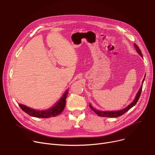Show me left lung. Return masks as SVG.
<instances>
[{
  "mask_svg": "<svg viewBox=\"0 0 155 155\" xmlns=\"http://www.w3.org/2000/svg\"><path fill=\"white\" fill-rule=\"evenodd\" d=\"M134 46L136 48V50L138 52V53L140 55V56L141 57L143 58V55H142V52L141 51H140V49H139V48L138 47V46L136 45V44H134ZM143 81H144V79L142 81V85H141V87H140L139 91H138L136 96H135V100L132 101V103H130L128 106H127L125 108L122 109V110H117V111H101V110H96L95 108H94L91 104H90V107L91 108V110H93L95 113L99 116H101V117H119V116H121L122 114H125L126 112H127L130 109H131L133 106H134L137 101H138L139 100V97L140 96V94H141V93H142V86H143Z\"/></svg>",
  "mask_w": 155,
  "mask_h": 155,
  "instance_id": "8db88e82",
  "label": "left lung"
}]
</instances>
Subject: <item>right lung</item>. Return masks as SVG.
I'll return each mask as SVG.
<instances>
[{
  "mask_svg": "<svg viewBox=\"0 0 155 155\" xmlns=\"http://www.w3.org/2000/svg\"><path fill=\"white\" fill-rule=\"evenodd\" d=\"M68 90H67L65 93L63 94L62 97L60 99L59 102L56 103L53 107H51L47 110H36L35 109H31L29 107H27L25 105L19 104L20 107L26 114L35 117L39 118H49L51 117H55L60 114L62 110H64L65 103H66V97L68 94Z\"/></svg>",
  "mask_w": 155,
  "mask_h": 155,
  "instance_id": "obj_1",
  "label": "right lung"
}]
</instances>
